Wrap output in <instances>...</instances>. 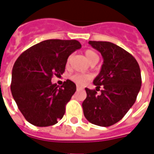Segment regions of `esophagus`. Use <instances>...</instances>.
<instances>
[{
    "label": "esophagus",
    "instance_id": "obj_1",
    "mask_svg": "<svg viewBox=\"0 0 154 154\" xmlns=\"http://www.w3.org/2000/svg\"><path fill=\"white\" fill-rule=\"evenodd\" d=\"M76 89H77V91L82 90V89H83V88H82V87H80V86H77V88H76Z\"/></svg>",
    "mask_w": 154,
    "mask_h": 154
}]
</instances>
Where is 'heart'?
I'll list each match as a JSON object with an SVG mask.
<instances>
[{"mask_svg": "<svg viewBox=\"0 0 154 154\" xmlns=\"http://www.w3.org/2000/svg\"><path fill=\"white\" fill-rule=\"evenodd\" d=\"M85 56L87 57L88 60L90 61L94 58H98L97 55L94 51H91V50H87L85 51ZM70 79L72 80L74 83H75L76 85H85L88 80L91 79V75L88 74H79V73H76L70 76Z\"/></svg>", "mask_w": 154, "mask_h": 154, "instance_id": "heart-1", "label": "heart"}]
</instances>
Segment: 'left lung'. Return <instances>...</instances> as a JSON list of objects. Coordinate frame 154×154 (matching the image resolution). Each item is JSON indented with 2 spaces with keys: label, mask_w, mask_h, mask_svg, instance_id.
<instances>
[{
  "label": "left lung",
  "mask_w": 154,
  "mask_h": 154,
  "mask_svg": "<svg viewBox=\"0 0 154 154\" xmlns=\"http://www.w3.org/2000/svg\"><path fill=\"white\" fill-rule=\"evenodd\" d=\"M88 44L100 52L103 64L94 80L96 90L85 88L84 115L92 124L106 127L121 121L135 103L142 83L140 66L131 54L112 42L89 41Z\"/></svg>",
  "instance_id": "left-lung-1"
}]
</instances>
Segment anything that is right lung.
I'll use <instances>...</instances> for the list:
<instances>
[{"instance_id":"1","label":"right lung","mask_w":154,"mask_h":154,"mask_svg":"<svg viewBox=\"0 0 154 154\" xmlns=\"http://www.w3.org/2000/svg\"><path fill=\"white\" fill-rule=\"evenodd\" d=\"M79 48L81 44L77 40L49 39L18 57L12 69L11 93L30 124L45 127L57 124L63 117L76 85L67 79L59 87L51 83V78L63 74L69 56Z\"/></svg>"}]
</instances>
